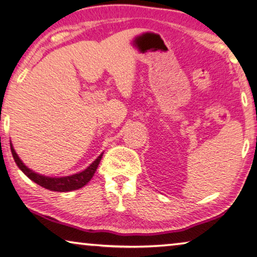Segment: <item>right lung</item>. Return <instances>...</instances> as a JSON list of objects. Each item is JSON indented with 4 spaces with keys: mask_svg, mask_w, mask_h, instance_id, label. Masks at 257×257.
<instances>
[{
    "mask_svg": "<svg viewBox=\"0 0 257 257\" xmlns=\"http://www.w3.org/2000/svg\"><path fill=\"white\" fill-rule=\"evenodd\" d=\"M11 146V153L12 157H14L16 164L20 168V170L26 175L28 178H31L32 181L35 182L36 184H39L40 186L44 187V189L50 190V191H55V192H68V191L72 190H77L81 189V187L84 186L87 183L91 180L93 174H95L97 167H98L100 159L103 157V154L96 159L92 164L88 167L87 169L83 170L79 174L72 175V176H67V177H60V178H52V177H46L42 176V175H39L34 172H32L31 169H28L27 167L20 161V159L18 158L17 153L15 152L14 148Z\"/></svg>",
    "mask_w": 257,
    "mask_h": 257,
    "instance_id": "obj_1",
    "label": "right lung"
}]
</instances>
